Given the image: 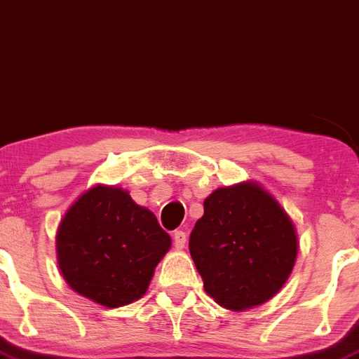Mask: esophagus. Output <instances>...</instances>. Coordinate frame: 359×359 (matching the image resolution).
I'll use <instances>...</instances> for the list:
<instances>
[{"mask_svg": "<svg viewBox=\"0 0 359 359\" xmlns=\"http://www.w3.org/2000/svg\"><path fill=\"white\" fill-rule=\"evenodd\" d=\"M186 240H188V235L184 231H175V235H173V245H175L177 249H182L184 245H186Z\"/></svg>", "mask_w": 359, "mask_h": 359, "instance_id": "esophagus-1", "label": "esophagus"}]
</instances>
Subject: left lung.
<instances>
[{
    "instance_id": "1",
    "label": "left lung",
    "mask_w": 359,
    "mask_h": 359,
    "mask_svg": "<svg viewBox=\"0 0 359 359\" xmlns=\"http://www.w3.org/2000/svg\"><path fill=\"white\" fill-rule=\"evenodd\" d=\"M205 292L229 311L271 300L294 267L298 233L280 202L255 180L218 188L189 236Z\"/></svg>"
}]
</instances>
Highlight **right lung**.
Listing matches in <instances>:
<instances>
[{
    "mask_svg": "<svg viewBox=\"0 0 359 359\" xmlns=\"http://www.w3.org/2000/svg\"><path fill=\"white\" fill-rule=\"evenodd\" d=\"M171 238L148 208L117 186L79 195L55 233L57 266L72 291L108 309L139 300Z\"/></svg>",
    "mask_w": 359,
    "mask_h": 359,
    "instance_id": "right-lung-1",
    "label": "right lung"
}]
</instances>
